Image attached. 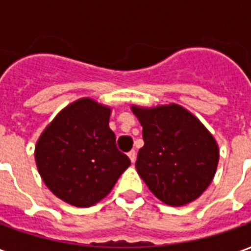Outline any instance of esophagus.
Instances as JSON below:
<instances>
[{
	"instance_id": "34e87169",
	"label": "esophagus",
	"mask_w": 251,
	"mask_h": 251,
	"mask_svg": "<svg viewBox=\"0 0 251 251\" xmlns=\"http://www.w3.org/2000/svg\"><path fill=\"white\" fill-rule=\"evenodd\" d=\"M127 156H129V158H130L131 163H134V161H136V157H137L136 151H130V152L127 153Z\"/></svg>"
}]
</instances>
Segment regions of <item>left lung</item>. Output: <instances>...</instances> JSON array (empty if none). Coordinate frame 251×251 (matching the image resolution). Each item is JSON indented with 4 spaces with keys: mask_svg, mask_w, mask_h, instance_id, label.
<instances>
[{
    "mask_svg": "<svg viewBox=\"0 0 251 251\" xmlns=\"http://www.w3.org/2000/svg\"><path fill=\"white\" fill-rule=\"evenodd\" d=\"M131 110L142 125L144 147L136 168L148 188L169 205L199 198L214 179L219 160L210 131L179 104Z\"/></svg>",
    "mask_w": 251,
    "mask_h": 251,
    "instance_id": "obj_1",
    "label": "left lung"
}]
</instances>
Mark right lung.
Listing matches in <instances>:
<instances>
[{"instance_id":"right-lung-1","label":"right lung","mask_w":251,"mask_h":251,"mask_svg":"<svg viewBox=\"0 0 251 251\" xmlns=\"http://www.w3.org/2000/svg\"><path fill=\"white\" fill-rule=\"evenodd\" d=\"M110 109L84 98L56 115L37 141L36 164L59 199L90 207L109 194L130 165L109 127Z\"/></svg>"}]
</instances>
